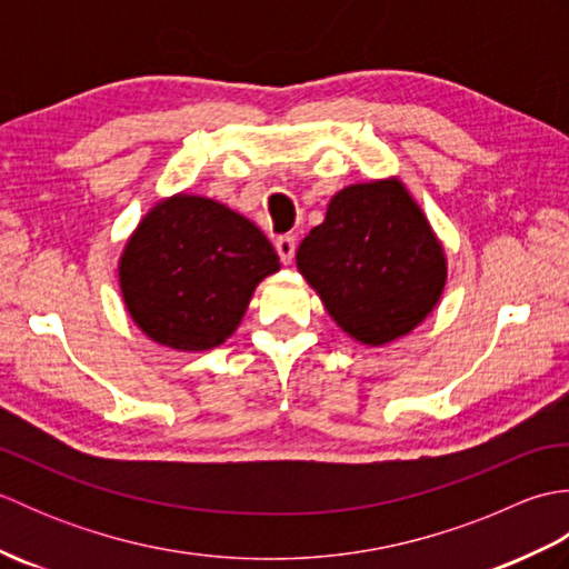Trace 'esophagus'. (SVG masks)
Segmentation results:
<instances>
[{
  "label": "esophagus",
  "mask_w": 569,
  "mask_h": 569,
  "mask_svg": "<svg viewBox=\"0 0 569 569\" xmlns=\"http://www.w3.org/2000/svg\"><path fill=\"white\" fill-rule=\"evenodd\" d=\"M276 251H278V259H281L283 263H291L293 257H296V239L291 234L278 237L276 239Z\"/></svg>",
  "instance_id": "esophagus-1"
}]
</instances>
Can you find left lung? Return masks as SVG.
Wrapping results in <instances>:
<instances>
[{
  "label": "left lung",
  "mask_w": 569,
  "mask_h": 569,
  "mask_svg": "<svg viewBox=\"0 0 569 569\" xmlns=\"http://www.w3.org/2000/svg\"><path fill=\"white\" fill-rule=\"evenodd\" d=\"M296 263L337 328L367 347L413 332L447 283L442 241L396 176L337 190Z\"/></svg>",
  "instance_id": "8db88e82"
}]
</instances>
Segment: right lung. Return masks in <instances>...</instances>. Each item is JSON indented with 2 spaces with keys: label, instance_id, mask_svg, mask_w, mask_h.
<instances>
[{
  "label": "right lung",
  "instance_id": "1",
  "mask_svg": "<svg viewBox=\"0 0 569 569\" xmlns=\"http://www.w3.org/2000/svg\"><path fill=\"white\" fill-rule=\"evenodd\" d=\"M281 269L261 229L227 204L176 192L141 217L119 257V288L137 328L178 352L234 335L266 276Z\"/></svg>",
  "mask_w": 569,
  "mask_h": 569
}]
</instances>
